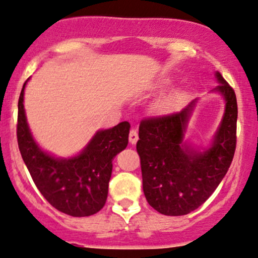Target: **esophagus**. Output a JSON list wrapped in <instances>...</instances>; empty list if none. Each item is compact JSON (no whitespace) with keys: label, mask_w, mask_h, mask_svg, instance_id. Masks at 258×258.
Returning a JSON list of instances; mask_svg holds the SVG:
<instances>
[{"label":"esophagus","mask_w":258,"mask_h":258,"mask_svg":"<svg viewBox=\"0 0 258 258\" xmlns=\"http://www.w3.org/2000/svg\"><path fill=\"white\" fill-rule=\"evenodd\" d=\"M128 139H130V143L131 144H136L138 141V132L137 130H131L128 135Z\"/></svg>","instance_id":"34e87169"}]
</instances>
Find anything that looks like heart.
Returning <instances> with one entry per match:
<instances>
[{"label":"heart","mask_w":258,"mask_h":258,"mask_svg":"<svg viewBox=\"0 0 258 258\" xmlns=\"http://www.w3.org/2000/svg\"><path fill=\"white\" fill-rule=\"evenodd\" d=\"M180 98H182V94L179 92H176V93L170 94V96L165 97L164 99H161L160 102L156 104L155 109L156 111L160 112V114H165V112H170L171 110H173L176 108V105L178 104Z\"/></svg>","instance_id":"b5f03b06"}]
</instances>
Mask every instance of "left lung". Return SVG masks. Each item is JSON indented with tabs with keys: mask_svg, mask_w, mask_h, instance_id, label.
<instances>
[{
	"mask_svg": "<svg viewBox=\"0 0 258 258\" xmlns=\"http://www.w3.org/2000/svg\"><path fill=\"white\" fill-rule=\"evenodd\" d=\"M215 76L220 85L211 92L220 93L226 106L206 148L184 141L198 98L176 114L143 120L139 125L137 152L143 191L149 205L162 215L182 216L197 210L211 197L232 164L236 144V97L220 73Z\"/></svg>",
	"mask_w": 258,
	"mask_h": 258,
	"instance_id": "obj_1",
	"label": "left lung"
}]
</instances>
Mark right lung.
Here are the masks:
<instances>
[{
  "mask_svg": "<svg viewBox=\"0 0 258 258\" xmlns=\"http://www.w3.org/2000/svg\"><path fill=\"white\" fill-rule=\"evenodd\" d=\"M29 80V79H28ZM18 102L17 138L20 154L40 193L58 211L74 217L97 214L105 205L112 160L128 144L127 121L98 130L87 146L70 158H58L38 146L29 127L24 91Z\"/></svg>",
  "mask_w": 258,
  "mask_h": 258,
  "instance_id": "1",
  "label": "right lung"
}]
</instances>
